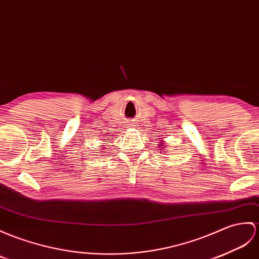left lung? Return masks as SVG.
Segmentation results:
<instances>
[{
    "instance_id": "left-lung-1",
    "label": "left lung",
    "mask_w": 259,
    "mask_h": 259,
    "mask_svg": "<svg viewBox=\"0 0 259 259\" xmlns=\"http://www.w3.org/2000/svg\"><path fill=\"white\" fill-rule=\"evenodd\" d=\"M162 144H163V143H161V144H160V146H161L160 148H163V146H162Z\"/></svg>"
}]
</instances>
